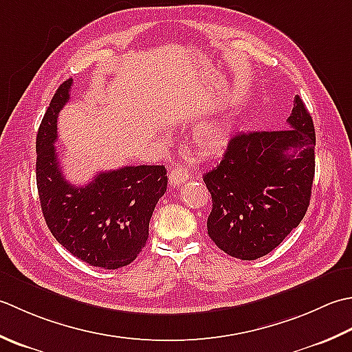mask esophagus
<instances>
[{
	"label": "esophagus",
	"mask_w": 352,
	"mask_h": 352,
	"mask_svg": "<svg viewBox=\"0 0 352 352\" xmlns=\"http://www.w3.org/2000/svg\"><path fill=\"white\" fill-rule=\"evenodd\" d=\"M191 177V171L188 168H184V167H175L173 170L170 171L168 175V182L170 185L173 186H179L181 184H184L186 179Z\"/></svg>",
	"instance_id": "esophagus-1"
}]
</instances>
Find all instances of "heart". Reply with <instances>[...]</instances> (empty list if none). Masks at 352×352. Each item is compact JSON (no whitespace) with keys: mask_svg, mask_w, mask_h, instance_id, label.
Wrapping results in <instances>:
<instances>
[{"mask_svg":"<svg viewBox=\"0 0 352 352\" xmlns=\"http://www.w3.org/2000/svg\"><path fill=\"white\" fill-rule=\"evenodd\" d=\"M229 135H231V127L226 120H212L197 129L195 133V146L200 153L216 155L226 148Z\"/></svg>","mask_w":352,"mask_h":352,"instance_id":"obj_1","label":"heart"}]
</instances>
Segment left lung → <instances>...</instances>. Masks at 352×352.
I'll return each instance as SVG.
<instances>
[{
	"mask_svg": "<svg viewBox=\"0 0 352 352\" xmlns=\"http://www.w3.org/2000/svg\"><path fill=\"white\" fill-rule=\"evenodd\" d=\"M287 123L284 131L234 135L223 160L204 175L212 197L208 235L239 260L272 252L310 205L316 133L299 96Z\"/></svg>",
	"mask_w": 352,
	"mask_h": 352,
	"instance_id": "obj_1",
	"label": "left lung"
}]
</instances>
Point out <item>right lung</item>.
Instances as JSON below:
<instances>
[{
	"label": "right lung",
	"instance_id": "add662e5",
	"mask_svg": "<svg viewBox=\"0 0 352 352\" xmlns=\"http://www.w3.org/2000/svg\"><path fill=\"white\" fill-rule=\"evenodd\" d=\"M73 80L57 88L36 136V182L47 226L60 245L102 269L131 264L144 249L155 206L167 191L164 166H127L103 171L85 186L62 173L54 142L57 117Z\"/></svg>",
	"mask_w": 352,
	"mask_h": 352
}]
</instances>
